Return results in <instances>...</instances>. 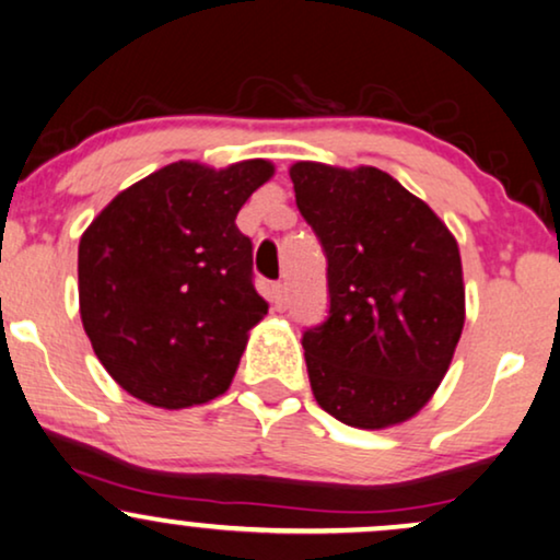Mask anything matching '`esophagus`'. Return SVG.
Masks as SVG:
<instances>
[{"label":"esophagus","instance_id":"1","mask_svg":"<svg viewBox=\"0 0 560 560\" xmlns=\"http://www.w3.org/2000/svg\"><path fill=\"white\" fill-rule=\"evenodd\" d=\"M273 304H276V310L287 307V287L284 284H273Z\"/></svg>","mask_w":560,"mask_h":560}]
</instances>
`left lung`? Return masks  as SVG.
Returning a JSON list of instances; mask_svg holds the SVG:
<instances>
[{"mask_svg":"<svg viewBox=\"0 0 560 560\" xmlns=\"http://www.w3.org/2000/svg\"><path fill=\"white\" fill-rule=\"evenodd\" d=\"M296 209L328 260L330 307L302 336L317 406L385 429L427 406L465 325L457 240L377 167L296 162Z\"/></svg>","mask_w":560,"mask_h":560,"instance_id":"left-lung-1","label":"left lung"}]
</instances>
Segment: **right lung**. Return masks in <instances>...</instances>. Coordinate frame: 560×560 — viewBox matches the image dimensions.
I'll list each match as a JSON object with an SVG mask.
<instances>
[{"mask_svg": "<svg viewBox=\"0 0 560 560\" xmlns=\"http://www.w3.org/2000/svg\"><path fill=\"white\" fill-rule=\"evenodd\" d=\"M271 175L268 160L224 170L173 162L121 190L84 230V332L133 398L178 410L230 387L247 330L268 313L235 219Z\"/></svg>", "mask_w": 560, "mask_h": 560, "instance_id": "obj_1", "label": "right lung"}]
</instances>
